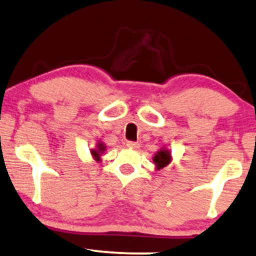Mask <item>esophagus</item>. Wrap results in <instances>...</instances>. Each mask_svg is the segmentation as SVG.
Listing matches in <instances>:
<instances>
[{"label": "esophagus", "mask_w": 256, "mask_h": 256, "mask_svg": "<svg viewBox=\"0 0 256 256\" xmlns=\"http://www.w3.org/2000/svg\"><path fill=\"white\" fill-rule=\"evenodd\" d=\"M126 146L128 148H132V150H137L139 148V144L134 143V142H128V143H126Z\"/></svg>", "instance_id": "1"}]
</instances>
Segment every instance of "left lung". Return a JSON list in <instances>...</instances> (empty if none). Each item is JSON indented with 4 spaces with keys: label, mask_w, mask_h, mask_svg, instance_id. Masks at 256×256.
<instances>
[{
    "label": "left lung",
    "mask_w": 256,
    "mask_h": 256,
    "mask_svg": "<svg viewBox=\"0 0 256 256\" xmlns=\"http://www.w3.org/2000/svg\"><path fill=\"white\" fill-rule=\"evenodd\" d=\"M171 160H172V156H171L170 150H168L166 148H160V150L154 154V156L152 157V162H154V166H156L157 170L163 169V168L169 166Z\"/></svg>",
    "instance_id": "obj_1"
}]
</instances>
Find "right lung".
<instances>
[{
    "mask_svg": "<svg viewBox=\"0 0 256 256\" xmlns=\"http://www.w3.org/2000/svg\"><path fill=\"white\" fill-rule=\"evenodd\" d=\"M105 150H106V145L99 140L98 143L96 144L94 148H90V154H92V157L94 158L96 162H100V157H102V154H104Z\"/></svg>",
    "mask_w": 256,
    "mask_h": 256,
    "instance_id": "1",
    "label": "right lung"
}]
</instances>
